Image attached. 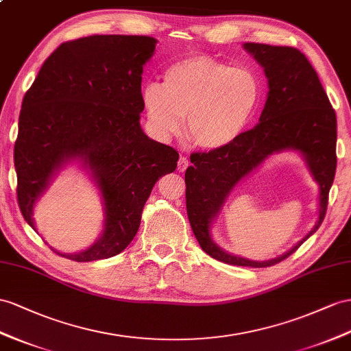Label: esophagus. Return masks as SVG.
<instances>
[{"label":"esophagus","instance_id":"34e87169","mask_svg":"<svg viewBox=\"0 0 351 351\" xmlns=\"http://www.w3.org/2000/svg\"><path fill=\"white\" fill-rule=\"evenodd\" d=\"M188 167V158L186 157H181L178 160V170L179 172H185V169Z\"/></svg>","mask_w":351,"mask_h":351}]
</instances>
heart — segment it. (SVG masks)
<instances>
[{"label":"heart","instance_id":"obj_1","mask_svg":"<svg viewBox=\"0 0 351 351\" xmlns=\"http://www.w3.org/2000/svg\"><path fill=\"white\" fill-rule=\"evenodd\" d=\"M263 84L252 69L232 68L209 56L173 62L163 84L142 87V105L151 130L167 139L182 128L194 147L217 151L241 136L258 111Z\"/></svg>","mask_w":351,"mask_h":351}]
</instances>
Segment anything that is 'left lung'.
Returning a JSON list of instances; mask_svg holds the SVG:
<instances>
[{
  "instance_id": "8db88e82",
  "label": "left lung",
  "mask_w": 351,
  "mask_h": 351,
  "mask_svg": "<svg viewBox=\"0 0 351 351\" xmlns=\"http://www.w3.org/2000/svg\"><path fill=\"white\" fill-rule=\"evenodd\" d=\"M268 80L267 102L259 123L231 145L193 152L185 172L186 213L194 236L209 256L241 267H271L292 255L325 219L328 195L337 169V115L317 73L304 53L293 47L245 43ZM300 150L319 184V219L300 243L269 262L231 256L213 243L210 226L230 190L274 152Z\"/></svg>"
}]
</instances>
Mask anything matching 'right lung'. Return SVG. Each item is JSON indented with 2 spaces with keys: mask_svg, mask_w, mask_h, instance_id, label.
<instances>
[{
  "mask_svg": "<svg viewBox=\"0 0 351 351\" xmlns=\"http://www.w3.org/2000/svg\"><path fill=\"white\" fill-rule=\"evenodd\" d=\"M157 40L145 35H90L66 41L44 62L23 96L14 143L17 203L35 230L34 204L73 160L88 169L102 194L101 237L77 263L119 255L141 226L158 178L175 172L179 154L141 129L143 65Z\"/></svg>",
  "mask_w": 351,
  "mask_h": 351,
  "instance_id": "1",
  "label": "right lung"
}]
</instances>
